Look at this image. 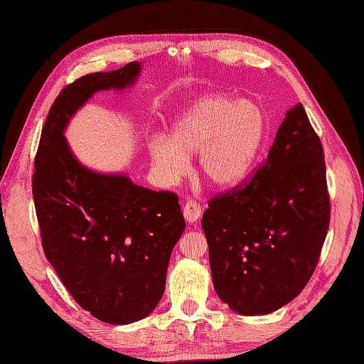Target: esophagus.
Returning a JSON list of instances; mask_svg holds the SVG:
<instances>
[{
  "label": "esophagus",
  "instance_id": "esophagus-1",
  "mask_svg": "<svg viewBox=\"0 0 364 364\" xmlns=\"http://www.w3.org/2000/svg\"><path fill=\"white\" fill-rule=\"evenodd\" d=\"M201 213H203V209L197 201H193V200L186 201L184 208H183V215H184L186 221L191 223V225L192 223H197L201 217Z\"/></svg>",
  "mask_w": 364,
  "mask_h": 364
}]
</instances>
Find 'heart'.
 <instances>
[{
    "mask_svg": "<svg viewBox=\"0 0 364 364\" xmlns=\"http://www.w3.org/2000/svg\"><path fill=\"white\" fill-rule=\"evenodd\" d=\"M264 136V117L257 105L226 95L197 100L175 118L171 139L149 143L152 163L164 184L188 171L198 152V172L217 188H230L247 175Z\"/></svg>",
    "mask_w": 364,
    "mask_h": 364,
    "instance_id": "obj_1",
    "label": "heart"
}]
</instances>
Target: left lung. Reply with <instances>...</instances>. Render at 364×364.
Segmentation results:
<instances>
[{
    "label": "left lung",
    "mask_w": 364,
    "mask_h": 364,
    "mask_svg": "<svg viewBox=\"0 0 364 364\" xmlns=\"http://www.w3.org/2000/svg\"><path fill=\"white\" fill-rule=\"evenodd\" d=\"M324 152L301 102L287 110L266 160L204 210L212 282L241 315H266L309 282L329 229Z\"/></svg>",
    "instance_id": "8db88e82"
}]
</instances>
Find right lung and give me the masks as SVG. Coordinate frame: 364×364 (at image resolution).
<instances>
[{
	"mask_svg": "<svg viewBox=\"0 0 364 364\" xmlns=\"http://www.w3.org/2000/svg\"><path fill=\"white\" fill-rule=\"evenodd\" d=\"M139 72L134 61L64 87L46 118L32 178L46 258L73 300L109 324L141 320L160 303L186 223L173 192L82 166L64 130L93 93L130 87Z\"/></svg>",
	"mask_w": 364,
	"mask_h": 364,
	"instance_id": "add662e5",
	"label": "right lung"
}]
</instances>
